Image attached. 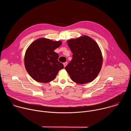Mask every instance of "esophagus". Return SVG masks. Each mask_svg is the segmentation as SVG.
<instances>
[{"instance_id": "1", "label": "esophagus", "mask_w": 131, "mask_h": 131, "mask_svg": "<svg viewBox=\"0 0 131 131\" xmlns=\"http://www.w3.org/2000/svg\"><path fill=\"white\" fill-rule=\"evenodd\" d=\"M67 64H68V63H67V62H65V63H63V65H64V67H65L66 66V65H67Z\"/></svg>"}]
</instances>
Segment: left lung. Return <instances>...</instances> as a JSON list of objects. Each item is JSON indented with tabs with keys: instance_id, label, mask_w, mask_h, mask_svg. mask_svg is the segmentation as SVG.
Masks as SVG:
<instances>
[{
	"instance_id": "8db88e82",
	"label": "left lung",
	"mask_w": 131,
	"mask_h": 131,
	"mask_svg": "<svg viewBox=\"0 0 131 131\" xmlns=\"http://www.w3.org/2000/svg\"><path fill=\"white\" fill-rule=\"evenodd\" d=\"M67 44L72 59L65 68L72 80L84 84L94 80L103 63L102 52L97 43L90 37L83 36L68 40Z\"/></svg>"
}]
</instances>
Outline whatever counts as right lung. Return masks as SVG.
Here are the masks:
<instances>
[{
	"label": "right lung",
	"instance_id": "1",
	"mask_svg": "<svg viewBox=\"0 0 131 131\" xmlns=\"http://www.w3.org/2000/svg\"><path fill=\"white\" fill-rule=\"evenodd\" d=\"M62 44L46 38L34 41L27 49L24 58L25 68L35 80L47 83L53 80L59 70L64 68L58 61L59 54L54 51Z\"/></svg>",
	"mask_w": 131,
	"mask_h": 131
}]
</instances>
